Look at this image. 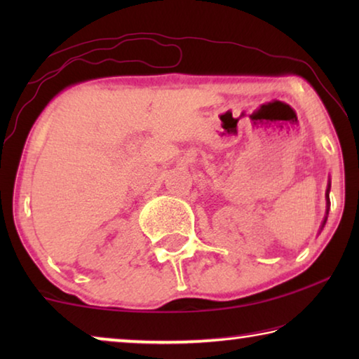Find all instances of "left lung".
I'll return each instance as SVG.
<instances>
[{"mask_svg":"<svg viewBox=\"0 0 359 359\" xmlns=\"http://www.w3.org/2000/svg\"><path fill=\"white\" fill-rule=\"evenodd\" d=\"M327 193H330V188H327ZM327 199H330V194H327ZM327 205H330V203H327ZM325 223H326V218H325ZM323 223V224H325Z\"/></svg>","mask_w":359,"mask_h":359,"instance_id":"1","label":"left lung"}]
</instances>
